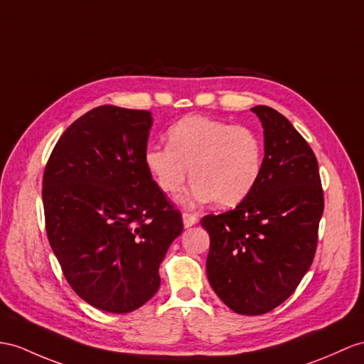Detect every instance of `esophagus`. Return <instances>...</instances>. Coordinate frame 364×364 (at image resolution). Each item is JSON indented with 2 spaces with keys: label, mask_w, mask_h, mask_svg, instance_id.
Here are the masks:
<instances>
[{
  "label": "esophagus",
  "mask_w": 364,
  "mask_h": 364,
  "mask_svg": "<svg viewBox=\"0 0 364 364\" xmlns=\"http://www.w3.org/2000/svg\"><path fill=\"white\" fill-rule=\"evenodd\" d=\"M182 220H183V227L188 228V227H193L194 224H198V218L191 215V213H183L182 215Z\"/></svg>",
  "instance_id": "1"
}]
</instances>
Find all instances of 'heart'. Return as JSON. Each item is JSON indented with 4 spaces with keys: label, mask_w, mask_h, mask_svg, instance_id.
Masks as SVG:
<instances>
[{
    "label": "heart",
    "mask_w": 364,
    "mask_h": 364,
    "mask_svg": "<svg viewBox=\"0 0 364 364\" xmlns=\"http://www.w3.org/2000/svg\"><path fill=\"white\" fill-rule=\"evenodd\" d=\"M144 164L165 194L179 191L190 170L191 188L179 199L185 207L210 200L235 207L259 182L264 146L250 128L190 115L168 129V145L146 146Z\"/></svg>",
    "instance_id": "heart-1"
}]
</instances>
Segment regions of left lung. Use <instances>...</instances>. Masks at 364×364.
<instances>
[{"label": "left lung", "mask_w": 364, "mask_h": 364, "mask_svg": "<svg viewBox=\"0 0 364 364\" xmlns=\"http://www.w3.org/2000/svg\"><path fill=\"white\" fill-rule=\"evenodd\" d=\"M264 128L259 182L235 210L207 215V277L241 315H262L294 294L312 265L324 196L316 157L294 125L255 106Z\"/></svg>", "instance_id": "obj_1"}]
</instances>
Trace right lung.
<instances>
[{"mask_svg": "<svg viewBox=\"0 0 364 364\" xmlns=\"http://www.w3.org/2000/svg\"><path fill=\"white\" fill-rule=\"evenodd\" d=\"M151 112L103 105L70 125L43 174L46 233L75 294L128 314L161 286L183 223L144 164Z\"/></svg>", "mask_w": 364, "mask_h": 364, "instance_id": "obj_1", "label": "right lung"}]
</instances>
